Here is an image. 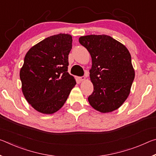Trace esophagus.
Masks as SVG:
<instances>
[{
	"mask_svg": "<svg viewBox=\"0 0 156 156\" xmlns=\"http://www.w3.org/2000/svg\"><path fill=\"white\" fill-rule=\"evenodd\" d=\"M79 80L80 81H81V82H83V81H84L85 80V79H86V78L84 77V76H82V77H79Z\"/></svg>",
	"mask_w": 156,
	"mask_h": 156,
	"instance_id": "obj_1",
	"label": "esophagus"
}]
</instances>
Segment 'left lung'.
Wrapping results in <instances>:
<instances>
[{"label":"left lung","instance_id":"8db88e82","mask_svg":"<svg viewBox=\"0 0 156 156\" xmlns=\"http://www.w3.org/2000/svg\"><path fill=\"white\" fill-rule=\"evenodd\" d=\"M92 60L89 70L94 91L89 96L91 106L101 113L118 109L127 98L135 78V71L127 48L107 35L79 38Z\"/></svg>","mask_w":156,"mask_h":156}]
</instances>
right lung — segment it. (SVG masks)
Instances as JSON below:
<instances>
[{
	"instance_id": "right-lung-1",
	"label": "right lung",
	"mask_w": 156,
	"mask_h": 156,
	"mask_svg": "<svg viewBox=\"0 0 156 156\" xmlns=\"http://www.w3.org/2000/svg\"><path fill=\"white\" fill-rule=\"evenodd\" d=\"M72 37L59 34L47 37L26 54L20 71L22 91L34 109L44 114L58 111L76 85L67 72Z\"/></svg>"
}]
</instances>
